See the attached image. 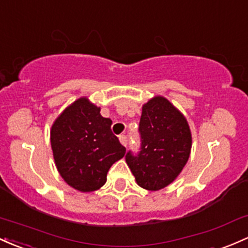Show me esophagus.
Listing matches in <instances>:
<instances>
[{
  "label": "esophagus",
  "mask_w": 248,
  "mask_h": 248,
  "mask_svg": "<svg viewBox=\"0 0 248 248\" xmlns=\"http://www.w3.org/2000/svg\"><path fill=\"white\" fill-rule=\"evenodd\" d=\"M119 139H120V142H121L124 147H127V145H128V138H127L126 135H120Z\"/></svg>",
  "instance_id": "1"
}]
</instances>
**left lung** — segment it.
Masks as SVG:
<instances>
[{
	"label": "left lung",
	"instance_id": "1",
	"mask_svg": "<svg viewBox=\"0 0 248 248\" xmlns=\"http://www.w3.org/2000/svg\"><path fill=\"white\" fill-rule=\"evenodd\" d=\"M140 151L126 154V162L139 186L159 190L175 180L188 161L192 135L185 116L162 96H155L142 107Z\"/></svg>",
	"mask_w": 248,
	"mask_h": 248
}]
</instances>
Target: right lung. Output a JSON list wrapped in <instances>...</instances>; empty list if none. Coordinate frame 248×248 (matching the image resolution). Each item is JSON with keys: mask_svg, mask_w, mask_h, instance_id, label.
I'll use <instances>...</instances> for the list:
<instances>
[{"mask_svg": "<svg viewBox=\"0 0 248 248\" xmlns=\"http://www.w3.org/2000/svg\"><path fill=\"white\" fill-rule=\"evenodd\" d=\"M111 120L86 97L76 100L56 119L50 142L59 173L73 188L93 192L106 184L114 162L126 148L111 132Z\"/></svg>", "mask_w": 248, "mask_h": 248, "instance_id": "right-lung-1", "label": "right lung"}]
</instances>
